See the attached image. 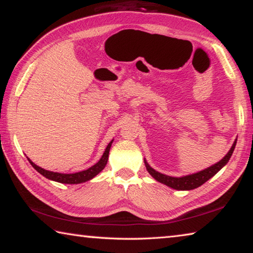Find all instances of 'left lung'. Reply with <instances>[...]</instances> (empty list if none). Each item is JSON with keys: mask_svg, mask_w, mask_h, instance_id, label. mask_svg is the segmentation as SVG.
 <instances>
[{"mask_svg": "<svg viewBox=\"0 0 253 253\" xmlns=\"http://www.w3.org/2000/svg\"><path fill=\"white\" fill-rule=\"evenodd\" d=\"M235 144H237V140H235L234 144L232 145V147L229 151V153L222 158V160L214 164L211 168H209L204 170H201L199 173L192 174V175H187V176H183V177H172V176H168V175L161 174L156 172L155 169H153L151 166H149L146 162H145V165H146V169L148 170V173L152 175V176L156 179V181L161 182L165 185H168L172 188H175V190H193V188H196L202 185L207 181H209L210 178L214 176L219 170L223 168V166L229 162L231 155L234 151Z\"/></svg>", "mask_w": 253, "mask_h": 253, "instance_id": "left-lung-1", "label": "left lung"}]
</instances>
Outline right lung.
Masks as SVG:
<instances>
[{
  "instance_id": "right-lung-1",
  "label": "right lung",
  "mask_w": 253,
  "mask_h": 253,
  "mask_svg": "<svg viewBox=\"0 0 253 253\" xmlns=\"http://www.w3.org/2000/svg\"><path fill=\"white\" fill-rule=\"evenodd\" d=\"M111 143H113V140H111V142L108 144V146H107L104 155L101 156L99 162L96 163V164L91 166L90 169L83 170V172H78V173H74V174H61V173L50 172V170H46V169L39 168V166L34 164V163L30 160H29V162H30V164H31L33 168L38 170V172L43 175V176L46 178L52 179V181L59 182V183L79 184V183H83L85 181H89V179L95 177L98 173H100L101 170L104 169V168L107 164V161H108V155H109Z\"/></svg>"
}]
</instances>
